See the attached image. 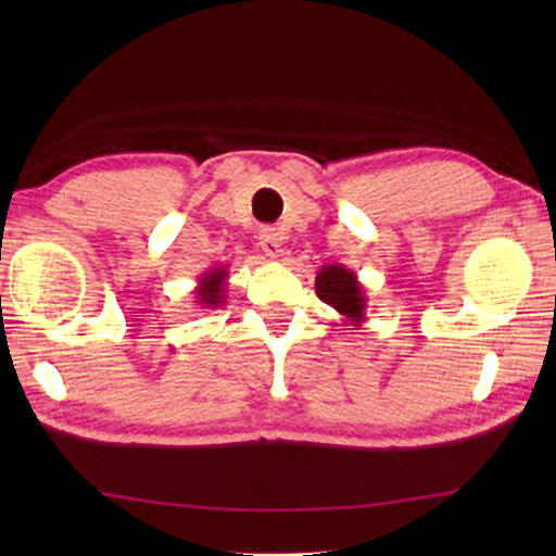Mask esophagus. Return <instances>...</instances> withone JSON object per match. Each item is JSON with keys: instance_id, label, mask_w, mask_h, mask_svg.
Returning <instances> with one entry per match:
<instances>
[{"instance_id": "1", "label": "esophagus", "mask_w": 556, "mask_h": 556, "mask_svg": "<svg viewBox=\"0 0 556 556\" xmlns=\"http://www.w3.org/2000/svg\"><path fill=\"white\" fill-rule=\"evenodd\" d=\"M257 239H260V248H263L265 255L277 257L281 253V233L277 229H271V227L260 229Z\"/></svg>"}]
</instances>
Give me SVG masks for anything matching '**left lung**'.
<instances>
[{
    "label": "left lung",
    "mask_w": 556,
    "mask_h": 556,
    "mask_svg": "<svg viewBox=\"0 0 556 556\" xmlns=\"http://www.w3.org/2000/svg\"><path fill=\"white\" fill-rule=\"evenodd\" d=\"M315 293L317 299L344 317V325L353 329L365 323V308H368V299H365L361 281L356 271H351L346 265H325L320 267L315 277Z\"/></svg>",
    "instance_id": "8db88e82"
}]
</instances>
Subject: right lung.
Returning <instances> with one entry per match:
<instances>
[{"instance_id": "obj_1", "label": "right lung", "mask_w": 556, "mask_h": 556, "mask_svg": "<svg viewBox=\"0 0 556 556\" xmlns=\"http://www.w3.org/2000/svg\"><path fill=\"white\" fill-rule=\"evenodd\" d=\"M227 279H229V269L219 265V267H210L205 275L198 277V287L193 289L195 293V305L205 311H215L219 305L227 303Z\"/></svg>"}]
</instances>
